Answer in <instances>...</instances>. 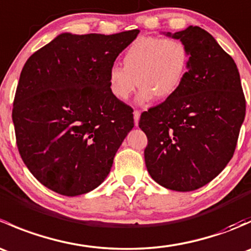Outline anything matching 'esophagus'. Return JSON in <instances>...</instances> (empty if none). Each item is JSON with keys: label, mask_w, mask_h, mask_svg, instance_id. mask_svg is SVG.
I'll return each instance as SVG.
<instances>
[{"label": "esophagus", "mask_w": 251, "mask_h": 251, "mask_svg": "<svg viewBox=\"0 0 251 251\" xmlns=\"http://www.w3.org/2000/svg\"><path fill=\"white\" fill-rule=\"evenodd\" d=\"M140 115L141 113L138 110L133 111V119H135V125L138 126V121H140Z\"/></svg>", "instance_id": "1"}]
</instances>
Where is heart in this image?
Segmentation results:
<instances>
[{"instance_id": "1", "label": "heart", "mask_w": 251, "mask_h": 251, "mask_svg": "<svg viewBox=\"0 0 251 251\" xmlns=\"http://www.w3.org/2000/svg\"><path fill=\"white\" fill-rule=\"evenodd\" d=\"M188 47L175 37L144 36L135 40L123 57V67L113 65L108 72V86L114 98L126 102L138 85L140 103L166 100L183 83L189 70Z\"/></svg>"}]
</instances>
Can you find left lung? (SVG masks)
I'll return each instance as SVG.
<instances>
[{
  "mask_svg": "<svg viewBox=\"0 0 251 251\" xmlns=\"http://www.w3.org/2000/svg\"><path fill=\"white\" fill-rule=\"evenodd\" d=\"M191 54L189 70L174 96L143 111L147 170L160 186L191 192L209 183L232 159L245 116L238 68L199 26L175 34Z\"/></svg>",
  "mask_w": 251,
  "mask_h": 251,
  "instance_id": "1",
  "label": "left lung"
}]
</instances>
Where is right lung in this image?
Masks as SVG:
<instances>
[{"label": "right lung", "instance_id": "obj_1", "mask_svg": "<svg viewBox=\"0 0 251 251\" xmlns=\"http://www.w3.org/2000/svg\"><path fill=\"white\" fill-rule=\"evenodd\" d=\"M138 32H64L25 63L12 111L17 146L50 191L88 193L110 173L133 127V110L110 93L108 72Z\"/></svg>", "mask_w": 251, "mask_h": 251}]
</instances>
